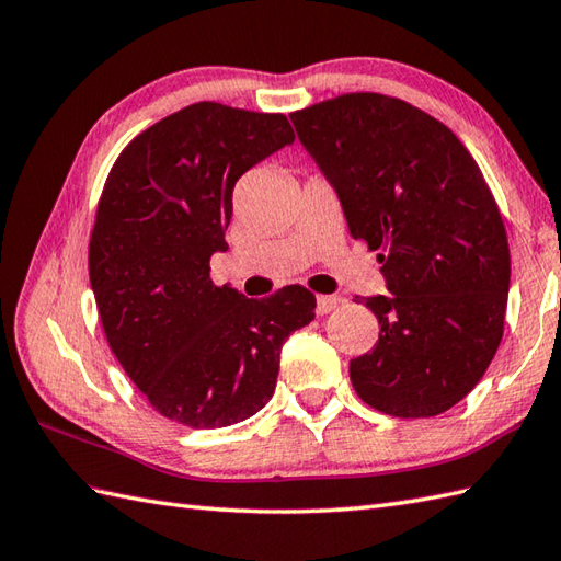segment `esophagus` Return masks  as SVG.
Masks as SVG:
<instances>
[{
    "instance_id": "esophagus-1",
    "label": "esophagus",
    "mask_w": 561,
    "mask_h": 561,
    "mask_svg": "<svg viewBox=\"0 0 561 561\" xmlns=\"http://www.w3.org/2000/svg\"><path fill=\"white\" fill-rule=\"evenodd\" d=\"M341 305L339 295H319L317 297V314H329Z\"/></svg>"
}]
</instances>
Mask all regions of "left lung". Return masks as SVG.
Wrapping results in <instances>:
<instances>
[{
  "mask_svg": "<svg viewBox=\"0 0 561 561\" xmlns=\"http://www.w3.org/2000/svg\"><path fill=\"white\" fill-rule=\"evenodd\" d=\"M343 206L379 249L386 295L363 297L379 341L351 381L393 417H432L466 398L502 343L512 259L504 220L468 148L398 98L347 93L290 115Z\"/></svg>",
  "mask_w": 561,
  "mask_h": 561,
  "instance_id": "1",
  "label": "left lung"
}]
</instances>
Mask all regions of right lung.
<instances>
[{"mask_svg":"<svg viewBox=\"0 0 561 561\" xmlns=\"http://www.w3.org/2000/svg\"><path fill=\"white\" fill-rule=\"evenodd\" d=\"M293 141L285 115L194 103L136 136L107 175L89 247L98 314L129 379L180 425L259 413L283 343L314 319L302 285L249 300L210 280L234 182Z\"/></svg>","mask_w":561,"mask_h":561,"instance_id":"1","label":"right lung"}]
</instances>
